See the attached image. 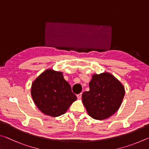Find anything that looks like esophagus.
Segmentation results:
<instances>
[{
    "label": "esophagus",
    "instance_id": "34e87169",
    "mask_svg": "<svg viewBox=\"0 0 149 149\" xmlns=\"http://www.w3.org/2000/svg\"><path fill=\"white\" fill-rule=\"evenodd\" d=\"M82 93H79V94H77V98H78V99H80V98H81V97H82Z\"/></svg>",
    "mask_w": 149,
    "mask_h": 149
}]
</instances>
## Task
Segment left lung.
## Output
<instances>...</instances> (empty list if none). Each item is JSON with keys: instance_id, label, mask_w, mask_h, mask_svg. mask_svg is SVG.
I'll return each instance as SVG.
<instances>
[{"instance_id": "1", "label": "left lung", "mask_w": 149, "mask_h": 149, "mask_svg": "<svg viewBox=\"0 0 149 149\" xmlns=\"http://www.w3.org/2000/svg\"><path fill=\"white\" fill-rule=\"evenodd\" d=\"M90 91L82 93V102L89 115L96 120L113 115L121 105L125 95L124 88L109 73L93 74Z\"/></svg>"}]
</instances>
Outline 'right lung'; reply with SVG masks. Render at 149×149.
<instances>
[{
	"mask_svg": "<svg viewBox=\"0 0 149 149\" xmlns=\"http://www.w3.org/2000/svg\"><path fill=\"white\" fill-rule=\"evenodd\" d=\"M31 95L39 110L53 117L63 114L77 99L63 73L51 69L45 70L33 82Z\"/></svg>",
	"mask_w": 149,
	"mask_h": 149,
	"instance_id": "add662e5",
	"label": "right lung"
}]
</instances>
